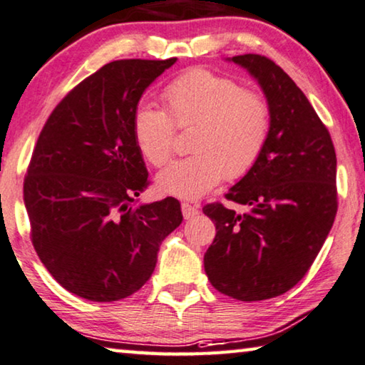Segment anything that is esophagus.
<instances>
[{
    "mask_svg": "<svg viewBox=\"0 0 365 365\" xmlns=\"http://www.w3.org/2000/svg\"><path fill=\"white\" fill-rule=\"evenodd\" d=\"M198 212H200L198 206H193V205H190V203H182V214H183L185 219H192Z\"/></svg>",
    "mask_w": 365,
    "mask_h": 365,
    "instance_id": "1",
    "label": "esophagus"
}]
</instances>
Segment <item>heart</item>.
<instances>
[{"instance_id":"b5f03b06","label":"heart","mask_w":365,"mask_h":365,"mask_svg":"<svg viewBox=\"0 0 365 365\" xmlns=\"http://www.w3.org/2000/svg\"><path fill=\"white\" fill-rule=\"evenodd\" d=\"M167 110L143 102L133 115V133L144 159L154 167L170 160L175 126L193 128L190 158L158 177V187L178 198L195 200L225 178L239 180L263 154L271 130V107L262 92L237 81L195 69L167 86Z\"/></svg>"}]
</instances>
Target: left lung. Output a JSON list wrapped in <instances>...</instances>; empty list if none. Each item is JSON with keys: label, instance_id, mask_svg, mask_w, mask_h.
I'll list each match as a JSON object with an SVG mask.
<instances>
[{"label": "left lung", "instance_id": "8db88e82", "mask_svg": "<svg viewBox=\"0 0 365 365\" xmlns=\"http://www.w3.org/2000/svg\"><path fill=\"white\" fill-rule=\"evenodd\" d=\"M232 61L262 86L271 130L255 167L225 195L248 211L203 207L216 225L205 271L219 292L253 302L296 286L325 244L338 211L336 153L307 97L273 60L247 53Z\"/></svg>", "mask_w": 365, "mask_h": 365}]
</instances>
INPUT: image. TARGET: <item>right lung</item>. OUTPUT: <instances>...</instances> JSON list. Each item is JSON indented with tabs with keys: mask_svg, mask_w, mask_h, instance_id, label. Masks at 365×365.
<instances>
[{
	"mask_svg": "<svg viewBox=\"0 0 365 365\" xmlns=\"http://www.w3.org/2000/svg\"><path fill=\"white\" fill-rule=\"evenodd\" d=\"M169 60H117L69 91L40 131L24 178L31 240L56 282L113 302L151 277L178 200L138 205L149 178L133 133L143 92Z\"/></svg>",
	"mask_w": 365,
	"mask_h": 365,
	"instance_id": "add662e5",
	"label": "right lung"
}]
</instances>
